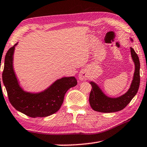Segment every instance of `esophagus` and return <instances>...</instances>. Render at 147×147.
<instances>
[{
	"mask_svg": "<svg viewBox=\"0 0 147 147\" xmlns=\"http://www.w3.org/2000/svg\"><path fill=\"white\" fill-rule=\"evenodd\" d=\"M87 75L84 71H81L78 74V78L80 80H85L87 79Z\"/></svg>",
	"mask_w": 147,
	"mask_h": 147,
	"instance_id": "obj_1",
	"label": "esophagus"
}]
</instances>
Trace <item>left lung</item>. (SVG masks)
Returning a JSON list of instances; mask_svg holds the SVG:
<instances>
[{
  "instance_id": "8db88e82",
  "label": "left lung",
  "mask_w": 147,
  "mask_h": 147,
  "mask_svg": "<svg viewBox=\"0 0 147 147\" xmlns=\"http://www.w3.org/2000/svg\"><path fill=\"white\" fill-rule=\"evenodd\" d=\"M130 52L135 64V72L130 89L125 94L118 98H109L95 83L90 82L92 89L89 95V103L94 111L105 113L119 111L123 109L136 94L140 84V63L138 55L132 47H130Z\"/></svg>"
}]
</instances>
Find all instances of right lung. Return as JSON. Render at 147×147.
I'll use <instances>...</instances> for the list:
<instances>
[{
	"label": "right lung",
	"instance_id": "right-lung-1",
	"mask_svg": "<svg viewBox=\"0 0 147 147\" xmlns=\"http://www.w3.org/2000/svg\"><path fill=\"white\" fill-rule=\"evenodd\" d=\"M16 45L7 51L2 73V81L9 102L16 110L31 118H42L55 113L62 106L66 92L77 85L76 79L73 76L63 77L38 94L24 91L13 70V56Z\"/></svg>",
	"mask_w": 147,
	"mask_h": 147
}]
</instances>
